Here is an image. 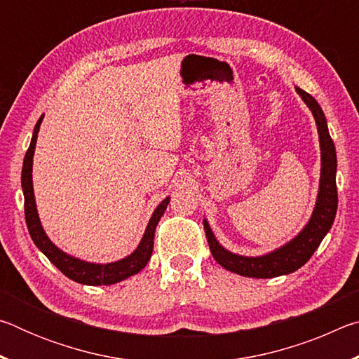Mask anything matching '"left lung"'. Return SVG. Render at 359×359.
I'll list each match as a JSON object with an SVG mask.
<instances>
[{
    "mask_svg": "<svg viewBox=\"0 0 359 359\" xmlns=\"http://www.w3.org/2000/svg\"><path fill=\"white\" fill-rule=\"evenodd\" d=\"M297 95L311 109L317 123L318 137H320V150H321V174H320V188L317 204L312 212L309 223L304 226L294 239L288 244L282 245L277 250L266 253L263 257H242V255L231 253L223 248L215 239L214 233L209 226L208 220L204 218V231L205 238L209 242V248L212 257L224 269L244 277L253 278H272L285 274H291L299 269L301 266L307 263L313 252L321 244L327 231L331 229L334 217L337 212V187H336V171H337V158L336 147L330 136L326 125V117L321 111L320 104L312 95L296 87Z\"/></svg>",
    "mask_w": 359,
    "mask_h": 359,
    "instance_id": "obj_1",
    "label": "left lung"
}]
</instances>
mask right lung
Instances as JSON below:
<instances>
[{
  "label": "right lung",
  "instance_id": "obj_1",
  "mask_svg": "<svg viewBox=\"0 0 359 359\" xmlns=\"http://www.w3.org/2000/svg\"><path fill=\"white\" fill-rule=\"evenodd\" d=\"M42 118H44V115H41L38 123L34 126L32 142H29V147L27 150L25 160H23V168H22V188H23V196H25V220H27L29 236H32L36 247H38L39 250L44 253L48 259H50V263L55 264L66 277L82 285H93V287H96V285H112L137 274L139 271L144 269L145 264L149 263V259L151 257V252H154V238H155L156 224L160 222L161 215L165 214V210L169 204V199L171 198L168 196L166 199H163V203H160V205L154 210L147 228H145L142 241L139 242L137 248L130 255V257L115 261V263L96 264V263H87V261H82L62 252L50 239L47 238L46 231L42 229L38 209H36V203H34L33 177H32L33 155H34L36 139H38Z\"/></svg>",
  "mask_w": 359,
  "mask_h": 359
}]
</instances>
